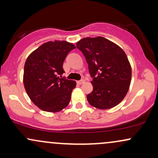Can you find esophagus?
I'll use <instances>...</instances> for the list:
<instances>
[{
  "instance_id": "34e87169",
  "label": "esophagus",
  "mask_w": 158,
  "mask_h": 158,
  "mask_svg": "<svg viewBox=\"0 0 158 158\" xmlns=\"http://www.w3.org/2000/svg\"><path fill=\"white\" fill-rule=\"evenodd\" d=\"M84 82H85V80H84V79H81V80H79V81H77L78 84H79V85L83 84V83H84Z\"/></svg>"
}]
</instances>
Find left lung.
<instances>
[{
    "mask_svg": "<svg viewBox=\"0 0 158 158\" xmlns=\"http://www.w3.org/2000/svg\"><path fill=\"white\" fill-rule=\"evenodd\" d=\"M88 64L93 91L87 95L92 106L108 109L126 97L131 79V68L126 54L109 40L98 36L78 41Z\"/></svg>",
    "mask_w": 158,
    "mask_h": 158,
    "instance_id": "8db88e82",
    "label": "left lung"
}]
</instances>
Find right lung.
I'll list each match as a JSON object with an SVG mask.
<instances>
[{
  "label": "right lung",
  "instance_id": "obj_1",
  "mask_svg": "<svg viewBox=\"0 0 158 158\" xmlns=\"http://www.w3.org/2000/svg\"><path fill=\"white\" fill-rule=\"evenodd\" d=\"M64 41H48L27 57L23 71V85L29 97L40 109L57 112L68 106L76 81L69 80L63 62L68 52L75 49Z\"/></svg>",
  "mask_w": 158,
  "mask_h": 158
}]
</instances>
